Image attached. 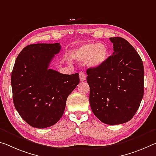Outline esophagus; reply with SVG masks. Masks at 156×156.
<instances>
[{"label": "esophagus", "instance_id": "esophagus-1", "mask_svg": "<svg viewBox=\"0 0 156 156\" xmlns=\"http://www.w3.org/2000/svg\"><path fill=\"white\" fill-rule=\"evenodd\" d=\"M79 76H80V80L81 82H83V81H85L86 80V76L83 71H80V72L79 73Z\"/></svg>", "mask_w": 156, "mask_h": 156}]
</instances>
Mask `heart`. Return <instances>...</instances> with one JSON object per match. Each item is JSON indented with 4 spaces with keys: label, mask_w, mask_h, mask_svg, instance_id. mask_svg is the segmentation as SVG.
<instances>
[{
    "label": "heart",
    "mask_w": 156,
    "mask_h": 156,
    "mask_svg": "<svg viewBox=\"0 0 156 156\" xmlns=\"http://www.w3.org/2000/svg\"><path fill=\"white\" fill-rule=\"evenodd\" d=\"M74 57L80 62L87 60L88 65L91 67H98L107 60L108 48L105 45L101 43H88L78 48Z\"/></svg>",
    "instance_id": "b5f03b06"
}]
</instances>
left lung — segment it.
<instances>
[{
    "mask_svg": "<svg viewBox=\"0 0 156 156\" xmlns=\"http://www.w3.org/2000/svg\"><path fill=\"white\" fill-rule=\"evenodd\" d=\"M114 53L98 67L87 70L90 103L94 115L109 125L128 122L144 95V66L132 45L119 37H110Z\"/></svg>",
    "mask_w": 156,
    "mask_h": 156,
    "instance_id": "1",
    "label": "left lung"
}]
</instances>
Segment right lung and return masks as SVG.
Instances as JSON below:
<instances>
[{"mask_svg":"<svg viewBox=\"0 0 156 156\" xmlns=\"http://www.w3.org/2000/svg\"><path fill=\"white\" fill-rule=\"evenodd\" d=\"M60 49V43L30 44L14 63L11 76L14 107L34 128L55 124L65 112L68 96L80 82L78 73L66 75L48 69Z\"/></svg>","mask_w":156,"mask_h":156,"instance_id":"obj_1","label":"right lung"}]
</instances>
